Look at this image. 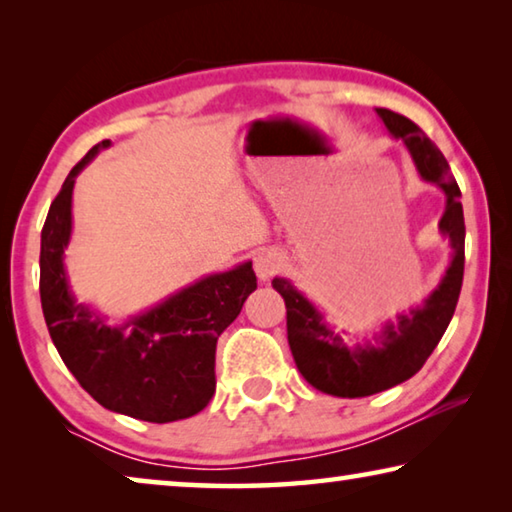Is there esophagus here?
<instances>
[{"mask_svg": "<svg viewBox=\"0 0 512 512\" xmlns=\"http://www.w3.org/2000/svg\"><path fill=\"white\" fill-rule=\"evenodd\" d=\"M282 268V255L275 248H264L262 253L255 257V273L262 282L271 280V277Z\"/></svg>", "mask_w": 512, "mask_h": 512, "instance_id": "34e87169", "label": "esophagus"}]
</instances>
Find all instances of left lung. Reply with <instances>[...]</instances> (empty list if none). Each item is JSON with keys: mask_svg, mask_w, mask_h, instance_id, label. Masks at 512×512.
I'll list each match as a JSON object with an SVG mask.
<instances>
[{"mask_svg": "<svg viewBox=\"0 0 512 512\" xmlns=\"http://www.w3.org/2000/svg\"><path fill=\"white\" fill-rule=\"evenodd\" d=\"M379 119L395 140H402L411 153L420 178L443 189L445 212L438 230L449 239L452 262L443 280L420 307L386 323L372 341L348 345L327 323L325 316L293 287L287 277H275L273 289L287 305L289 348L300 375L320 393L334 397H368L411 379L443 339L461 296L465 268V221L461 189L449 171L445 155L411 119L388 108H377Z\"/></svg>", "mask_w": 512, "mask_h": 512, "instance_id": "obj_1", "label": "left lung"}]
</instances>
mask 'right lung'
Masks as SVG:
<instances>
[{
  "mask_svg": "<svg viewBox=\"0 0 512 512\" xmlns=\"http://www.w3.org/2000/svg\"><path fill=\"white\" fill-rule=\"evenodd\" d=\"M108 146H92L49 207L40 237L42 314L60 359L108 411L158 424L192 418L214 395L216 341L257 289L253 262L205 275L121 325L76 300L65 271L72 192L85 164Z\"/></svg>",
  "mask_w": 512,
  "mask_h": 512,
  "instance_id": "1",
  "label": "right lung"
}]
</instances>
